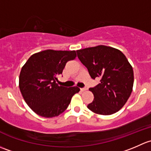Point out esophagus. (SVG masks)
<instances>
[{"instance_id":"esophagus-1","label":"esophagus","mask_w":151,"mask_h":151,"mask_svg":"<svg viewBox=\"0 0 151 151\" xmlns=\"http://www.w3.org/2000/svg\"><path fill=\"white\" fill-rule=\"evenodd\" d=\"M86 90H87V88H86V87H84V88H81V91H86Z\"/></svg>"}]
</instances>
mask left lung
I'll use <instances>...</instances> for the list:
<instances>
[{"label": "left lung", "instance_id": "8db88e82", "mask_svg": "<svg viewBox=\"0 0 151 151\" xmlns=\"http://www.w3.org/2000/svg\"><path fill=\"white\" fill-rule=\"evenodd\" d=\"M91 78L100 83L89 88L94 100L87 105L97 114L108 116L119 111L130 97L134 83L132 67L121 51L100 46L76 51Z\"/></svg>", "mask_w": 151, "mask_h": 151}]
</instances>
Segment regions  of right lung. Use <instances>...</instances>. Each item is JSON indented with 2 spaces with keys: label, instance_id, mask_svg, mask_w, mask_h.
I'll return each instance as SVG.
<instances>
[{
  "label": "right lung",
  "instance_id": "1",
  "mask_svg": "<svg viewBox=\"0 0 151 151\" xmlns=\"http://www.w3.org/2000/svg\"><path fill=\"white\" fill-rule=\"evenodd\" d=\"M76 57V51L49 49L32 54L26 62L19 74V89L35 113L45 118L59 116L80 91L77 86L68 88L56 83L66 63Z\"/></svg>",
  "mask_w": 151,
  "mask_h": 151
}]
</instances>
